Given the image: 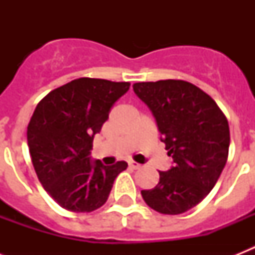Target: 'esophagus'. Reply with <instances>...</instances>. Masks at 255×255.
Segmentation results:
<instances>
[{
    "mask_svg": "<svg viewBox=\"0 0 255 255\" xmlns=\"http://www.w3.org/2000/svg\"><path fill=\"white\" fill-rule=\"evenodd\" d=\"M128 167L131 168V169H139L140 168V164L139 163H135V161H128Z\"/></svg>",
    "mask_w": 255,
    "mask_h": 255,
    "instance_id": "esophagus-1",
    "label": "esophagus"
}]
</instances>
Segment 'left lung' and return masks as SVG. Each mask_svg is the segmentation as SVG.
<instances>
[{"mask_svg": "<svg viewBox=\"0 0 255 255\" xmlns=\"http://www.w3.org/2000/svg\"><path fill=\"white\" fill-rule=\"evenodd\" d=\"M133 91L155 116L173 167L159 172L153 189L141 190L149 208L181 214L204 200L216 185L229 155L228 119L217 103L189 82H140Z\"/></svg>", "mask_w": 255, "mask_h": 255, "instance_id": "1", "label": "left lung"}]
</instances>
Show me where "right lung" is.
I'll return each instance as SVG.
<instances>
[{
  "label": "right lung",
  "mask_w": 255,
  "mask_h": 255,
  "mask_svg": "<svg viewBox=\"0 0 255 255\" xmlns=\"http://www.w3.org/2000/svg\"><path fill=\"white\" fill-rule=\"evenodd\" d=\"M128 82L79 78L49 92L27 126V145L38 180L62 208L88 213L107 201L126 161L91 163L94 135L129 90Z\"/></svg>",
  "instance_id": "add662e5"
}]
</instances>
